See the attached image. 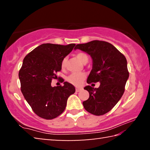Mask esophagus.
<instances>
[{"instance_id": "34e87169", "label": "esophagus", "mask_w": 150, "mask_h": 150, "mask_svg": "<svg viewBox=\"0 0 150 150\" xmlns=\"http://www.w3.org/2000/svg\"><path fill=\"white\" fill-rule=\"evenodd\" d=\"M82 89H83V88H81V87H77L76 88V92H79V91Z\"/></svg>"}]
</instances>
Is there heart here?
I'll return each instance as SVG.
<instances>
[{"label":"heart","mask_w":150,"mask_h":150,"mask_svg":"<svg viewBox=\"0 0 150 150\" xmlns=\"http://www.w3.org/2000/svg\"><path fill=\"white\" fill-rule=\"evenodd\" d=\"M77 57L79 59L81 62L84 63L85 62H88V57L87 54H84V53H78L77 54ZM67 57H65L63 58L62 62V67L65 68L66 66V63H67ZM86 77L85 73H73L70 74L67 77V80L71 84L74 85H80L82 83L83 81L85 79Z\"/></svg>","instance_id":"1"}]
</instances>
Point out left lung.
Returning a JSON list of instances; mask_svg holds the SVG:
<instances>
[{"instance_id":"obj_1","label":"left lung","mask_w":150,"mask_h":150,"mask_svg":"<svg viewBox=\"0 0 150 150\" xmlns=\"http://www.w3.org/2000/svg\"><path fill=\"white\" fill-rule=\"evenodd\" d=\"M77 49L92 58V70L87 83H100L98 88L90 85L84 88L89 93V98L83 102V105L94 115H105L117 104L124 94L129 77L126 57L113 45L99 40L77 44L75 50Z\"/></svg>"}]
</instances>
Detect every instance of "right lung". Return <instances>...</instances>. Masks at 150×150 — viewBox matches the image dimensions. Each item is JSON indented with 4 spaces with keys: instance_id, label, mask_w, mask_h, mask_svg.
<instances>
[{
    "instance_id": "obj_1",
    "label": "right lung",
    "mask_w": 150,
    "mask_h": 150,
    "mask_svg": "<svg viewBox=\"0 0 150 150\" xmlns=\"http://www.w3.org/2000/svg\"><path fill=\"white\" fill-rule=\"evenodd\" d=\"M44 44L24 57L19 71L21 91L33 111L40 117L52 120L65 109L69 96L75 93L74 86L64 82L63 86L52 87V79L62 70V62L75 47Z\"/></svg>"
}]
</instances>
